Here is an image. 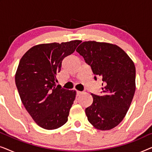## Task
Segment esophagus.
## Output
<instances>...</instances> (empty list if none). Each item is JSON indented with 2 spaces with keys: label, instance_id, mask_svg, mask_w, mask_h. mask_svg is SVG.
<instances>
[{
  "label": "esophagus",
  "instance_id": "esophagus-1",
  "mask_svg": "<svg viewBox=\"0 0 152 152\" xmlns=\"http://www.w3.org/2000/svg\"><path fill=\"white\" fill-rule=\"evenodd\" d=\"M81 94H82V92H80V91H76V95L77 96H79V95H80Z\"/></svg>",
  "mask_w": 152,
  "mask_h": 152
}]
</instances>
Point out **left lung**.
I'll list each match as a JSON object with an SVG mask.
<instances>
[{
    "mask_svg": "<svg viewBox=\"0 0 152 152\" xmlns=\"http://www.w3.org/2000/svg\"><path fill=\"white\" fill-rule=\"evenodd\" d=\"M76 51L91 66L95 80H102V94L91 93L93 103L85 109L88 122L97 129H111L123 120L134 97V62L123 50L111 43L84 41Z\"/></svg>",
    "mask_w": 152,
    "mask_h": 152,
    "instance_id": "1",
    "label": "left lung"
}]
</instances>
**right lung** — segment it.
Wrapping results in <instances>:
<instances>
[{"label":"right lung","mask_w":152,"mask_h":152,"mask_svg":"<svg viewBox=\"0 0 152 152\" xmlns=\"http://www.w3.org/2000/svg\"><path fill=\"white\" fill-rule=\"evenodd\" d=\"M82 41L35 45L20 60L15 82L20 99L39 126L55 129L68 121L76 92L56 84L63 59L75 50Z\"/></svg>","instance_id":"1"}]
</instances>
